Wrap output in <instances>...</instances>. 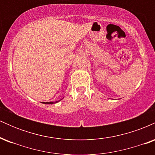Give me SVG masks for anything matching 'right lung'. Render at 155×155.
<instances>
[{
	"label": "right lung",
	"instance_id": "add662e5",
	"mask_svg": "<svg viewBox=\"0 0 155 155\" xmlns=\"http://www.w3.org/2000/svg\"><path fill=\"white\" fill-rule=\"evenodd\" d=\"M58 101H55V102H52V101H51V102H43V104H55V103H58Z\"/></svg>",
	"mask_w": 155,
	"mask_h": 155
}]
</instances>
